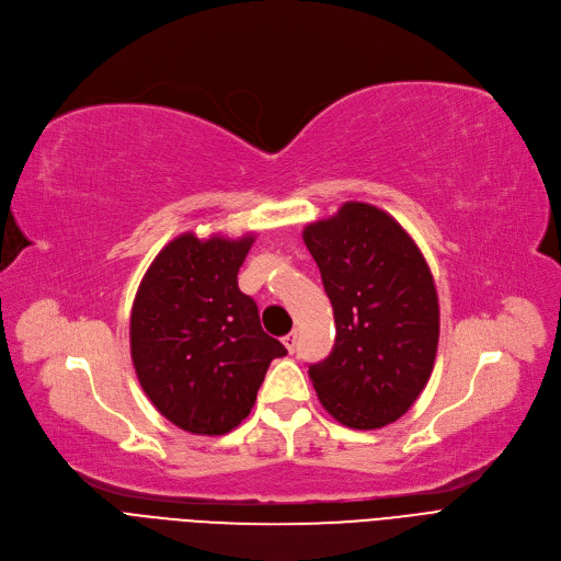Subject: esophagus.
I'll return each instance as SVG.
<instances>
[{"mask_svg":"<svg viewBox=\"0 0 561 561\" xmlns=\"http://www.w3.org/2000/svg\"><path fill=\"white\" fill-rule=\"evenodd\" d=\"M296 337H299V333H296V331H291L289 335L283 337V344H285V348H287L289 353L296 348Z\"/></svg>","mask_w":561,"mask_h":561,"instance_id":"esophagus-1","label":"esophagus"}]
</instances>
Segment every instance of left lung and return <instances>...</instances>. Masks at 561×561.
I'll return each mask as SVG.
<instances>
[{
  "label": "left lung",
  "instance_id": "1",
  "mask_svg": "<svg viewBox=\"0 0 561 561\" xmlns=\"http://www.w3.org/2000/svg\"><path fill=\"white\" fill-rule=\"evenodd\" d=\"M304 242L335 314V346L308 374L325 412L355 431L401 419L433 374L439 301L431 267L385 210L346 202Z\"/></svg>",
  "mask_w": 561,
  "mask_h": 561
}]
</instances>
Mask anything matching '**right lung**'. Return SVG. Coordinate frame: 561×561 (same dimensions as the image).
I'll return each mask as SVG.
<instances>
[{
  "instance_id": "add662e5",
  "label": "right lung",
  "mask_w": 561,
  "mask_h": 561,
  "mask_svg": "<svg viewBox=\"0 0 561 561\" xmlns=\"http://www.w3.org/2000/svg\"><path fill=\"white\" fill-rule=\"evenodd\" d=\"M253 236L183 233L147 270L130 310V359L156 410L192 435H226L251 412L285 346L260 325L238 272Z\"/></svg>"
}]
</instances>
